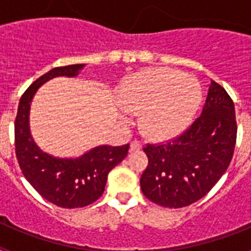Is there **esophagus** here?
Returning a JSON list of instances; mask_svg holds the SVG:
<instances>
[{
    "label": "esophagus",
    "mask_w": 251,
    "mask_h": 251,
    "mask_svg": "<svg viewBox=\"0 0 251 251\" xmlns=\"http://www.w3.org/2000/svg\"><path fill=\"white\" fill-rule=\"evenodd\" d=\"M142 148V143L138 139H134V141L130 142V150L132 151H139Z\"/></svg>",
    "instance_id": "34e87169"
}]
</instances>
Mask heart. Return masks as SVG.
Wrapping results in <instances>:
<instances>
[{
	"mask_svg": "<svg viewBox=\"0 0 251 251\" xmlns=\"http://www.w3.org/2000/svg\"><path fill=\"white\" fill-rule=\"evenodd\" d=\"M121 99L124 106L141 112V127L150 138L166 139L185 129L201 104L202 90L192 76L166 68L148 69L132 75L123 84ZM121 110L123 121L129 119Z\"/></svg>",
	"mask_w": 251,
	"mask_h": 251,
	"instance_id": "obj_1",
	"label": "heart"
}]
</instances>
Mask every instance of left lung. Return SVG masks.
<instances>
[{"mask_svg":"<svg viewBox=\"0 0 251 251\" xmlns=\"http://www.w3.org/2000/svg\"><path fill=\"white\" fill-rule=\"evenodd\" d=\"M236 133L234 101L212 80L202 114L187 129L143 148L148 166L141 177L142 192L152 202L170 208L202 199L229 167Z\"/></svg>","mask_w":251,"mask_h":251,"instance_id":"1","label":"left lung"}]
</instances>
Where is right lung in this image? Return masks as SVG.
<instances>
[{"mask_svg":"<svg viewBox=\"0 0 251 251\" xmlns=\"http://www.w3.org/2000/svg\"><path fill=\"white\" fill-rule=\"evenodd\" d=\"M83 66H59L36 79L22 94L15 119V152L22 175L45 200L64 208L84 207L98 200L108 174L129 150V145L100 146L76 159L55 158L40 151L31 138L28 110L37 88L55 76H75Z\"/></svg>","mask_w":251,"mask_h":251,"instance_id":"1","label":"right lung"}]
</instances>
